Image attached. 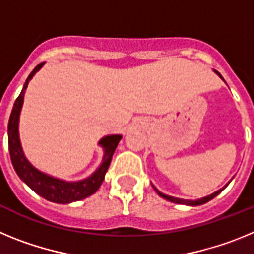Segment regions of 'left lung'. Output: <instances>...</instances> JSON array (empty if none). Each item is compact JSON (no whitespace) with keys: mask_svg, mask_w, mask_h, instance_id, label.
<instances>
[{"mask_svg":"<svg viewBox=\"0 0 254 254\" xmlns=\"http://www.w3.org/2000/svg\"><path fill=\"white\" fill-rule=\"evenodd\" d=\"M214 72L216 73V75H219L220 77L223 78V76L220 75V73L217 72V71H215V69H214ZM223 80H224V78H223ZM226 186H228V185H226ZM226 186H225V187H226ZM152 187H154V186H152ZM225 187H223V188H221V190H216V192H214V193H211L210 196L202 197V198H199V199H183V198H177V197H173V196H168V194H164L163 192H160V190H158V188H155V187H154V190H156V193H158L159 196L163 197V198H165V199H168V201H170V202L179 203V205H187V206H199V205H203V203L208 202L210 199L215 198V197H216L217 194H219L220 192H221V190H223Z\"/></svg>","mask_w":254,"mask_h":254,"instance_id":"obj_1","label":"left lung"}]
</instances>
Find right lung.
<instances>
[{"instance_id": "obj_1", "label": "right lung", "mask_w": 254, "mask_h": 254, "mask_svg": "<svg viewBox=\"0 0 254 254\" xmlns=\"http://www.w3.org/2000/svg\"><path fill=\"white\" fill-rule=\"evenodd\" d=\"M43 64L44 62H42L31 71L30 75L26 78L21 93L17 96V99L15 100L7 127L8 150H10L11 161H12L15 172L17 173L20 179L34 190L35 193L48 199L51 202L71 203L86 198V197L91 196L99 190L103 181H104L105 173H107L108 168L111 165L112 156H113L114 151H116L117 146H118V143L122 138V134H109V136H104L103 138H100L98 145L102 146L103 151H104L102 164L90 177L81 179V181L67 182L64 181V179L49 176V174H46V173L37 169L26 159L25 154L22 151L19 134V121L22 103H24V95H25V90L28 87L29 81L43 67Z\"/></svg>"}]
</instances>
